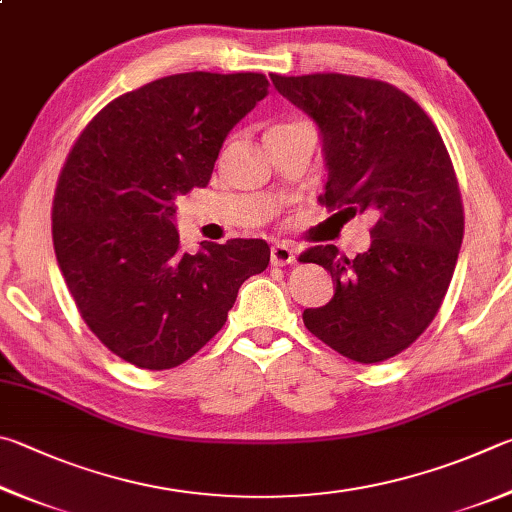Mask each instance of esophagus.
<instances>
[{
  "label": "esophagus",
  "mask_w": 512,
  "mask_h": 512,
  "mask_svg": "<svg viewBox=\"0 0 512 512\" xmlns=\"http://www.w3.org/2000/svg\"><path fill=\"white\" fill-rule=\"evenodd\" d=\"M294 258H297V249H294V245H290V242H285V240L276 242V245H272V249H270V261L276 267L290 265V263H294Z\"/></svg>",
  "instance_id": "esophagus-1"
}]
</instances>
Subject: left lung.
<instances>
[{
  "label": "left lung",
  "instance_id": "1",
  "mask_svg": "<svg viewBox=\"0 0 512 512\" xmlns=\"http://www.w3.org/2000/svg\"><path fill=\"white\" fill-rule=\"evenodd\" d=\"M270 78L319 128L328 170L319 202L375 220L371 247L355 258L335 245L301 254L335 283L326 306L303 310V324L348 360H389L425 333L450 288L463 240L452 159L398 87L344 74Z\"/></svg>",
  "mask_w": 512,
  "mask_h": 512
}]
</instances>
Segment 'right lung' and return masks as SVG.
Wrapping results in <instances>:
<instances>
[{
    "label": "right lung",
    "mask_w": 512,
    "mask_h": 512,
    "mask_svg": "<svg viewBox=\"0 0 512 512\" xmlns=\"http://www.w3.org/2000/svg\"><path fill=\"white\" fill-rule=\"evenodd\" d=\"M263 74L166 76L107 103L53 197V249L89 330L139 369H173L227 321L270 263L261 238L179 249L175 197L209 184L227 134L267 96Z\"/></svg>",
    "instance_id": "add662e5"
}]
</instances>
